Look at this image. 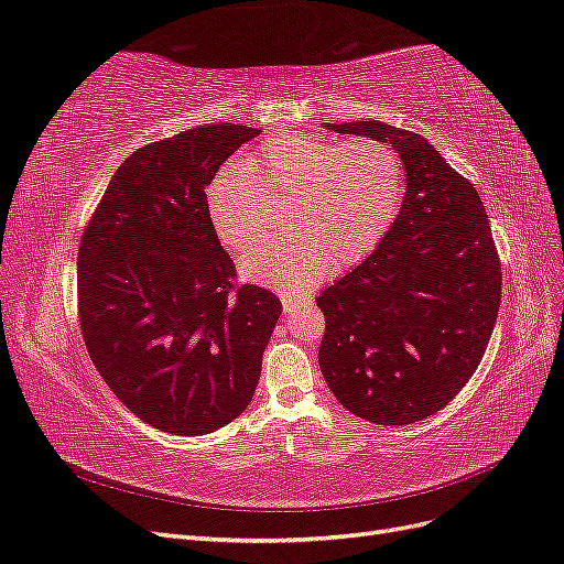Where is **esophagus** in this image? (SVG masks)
Returning <instances> with one entry per match:
<instances>
[{
    "label": "esophagus",
    "mask_w": 564,
    "mask_h": 564,
    "mask_svg": "<svg viewBox=\"0 0 564 564\" xmlns=\"http://www.w3.org/2000/svg\"><path fill=\"white\" fill-rule=\"evenodd\" d=\"M305 305H308V301L301 296H289V294L282 296V308L286 315H296L301 308H305Z\"/></svg>",
    "instance_id": "1"
}]
</instances>
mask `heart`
<instances>
[{
	"instance_id": "b5f03b06",
	"label": "heart",
	"mask_w": 564,
	"mask_h": 564,
	"mask_svg": "<svg viewBox=\"0 0 564 564\" xmlns=\"http://www.w3.org/2000/svg\"><path fill=\"white\" fill-rule=\"evenodd\" d=\"M284 202L286 237L253 247L240 278L301 292L332 270L362 263L381 245L402 199V162L381 141L334 143L286 131L261 141L240 166H224L204 187L216 240L242 251L259 240L263 196Z\"/></svg>"
}]
</instances>
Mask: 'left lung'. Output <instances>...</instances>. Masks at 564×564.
Returning <instances> with one entry per match:
<instances>
[{
  "label": "left lung",
  "mask_w": 564,
  "mask_h": 564,
  "mask_svg": "<svg viewBox=\"0 0 564 564\" xmlns=\"http://www.w3.org/2000/svg\"><path fill=\"white\" fill-rule=\"evenodd\" d=\"M398 152L404 197L367 259L317 296L319 369L336 400L377 425L440 412L480 365L501 305V265L473 183L423 135L379 119L329 124Z\"/></svg>",
  "instance_id": "left-lung-1"
}]
</instances>
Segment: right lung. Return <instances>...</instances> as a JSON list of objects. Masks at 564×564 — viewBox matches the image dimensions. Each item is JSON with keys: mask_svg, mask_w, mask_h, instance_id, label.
Segmentation results:
<instances>
[{"mask_svg": "<svg viewBox=\"0 0 564 564\" xmlns=\"http://www.w3.org/2000/svg\"><path fill=\"white\" fill-rule=\"evenodd\" d=\"M259 133L220 122L135 150L82 237L91 362L119 402L164 433H214L245 412L282 313L268 289L232 286L235 263L204 214V187Z\"/></svg>", "mask_w": 564, "mask_h": 564, "instance_id": "obj_1", "label": "right lung"}]
</instances>
